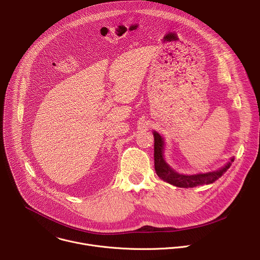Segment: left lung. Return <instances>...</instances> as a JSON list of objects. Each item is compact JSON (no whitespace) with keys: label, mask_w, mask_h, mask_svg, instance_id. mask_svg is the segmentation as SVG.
Here are the masks:
<instances>
[{"label":"left lung","mask_w":260,"mask_h":260,"mask_svg":"<svg viewBox=\"0 0 260 260\" xmlns=\"http://www.w3.org/2000/svg\"><path fill=\"white\" fill-rule=\"evenodd\" d=\"M154 136V168L157 176L172 185L178 187L188 188V187H196L198 185L202 184H210L216 181L223 175L229 168L232 166V162L235 158H232L231 161L219 171L207 173V174H198V175H181L175 172L172 168L164 159V140L156 132L153 133Z\"/></svg>","instance_id":"left-lung-1"}]
</instances>
